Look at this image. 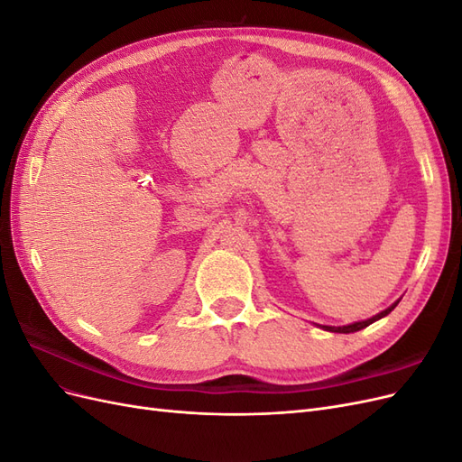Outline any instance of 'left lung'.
Listing matches in <instances>:
<instances>
[{"mask_svg": "<svg viewBox=\"0 0 462 462\" xmlns=\"http://www.w3.org/2000/svg\"><path fill=\"white\" fill-rule=\"evenodd\" d=\"M399 304V300L395 302V304H391L389 309H385L383 312H380V314H375L374 318H368V319H365V321H355V324H351V326H339V328H331V326H321V329H326V331H333V333H355V331H360V329H365V328H368L370 324H374L375 319H382L383 316H387L391 310L395 309V306Z\"/></svg>", "mask_w": 462, "mask_h": 462, "instance_id": "obj_1", "label": "left lung"}]
</instances>
